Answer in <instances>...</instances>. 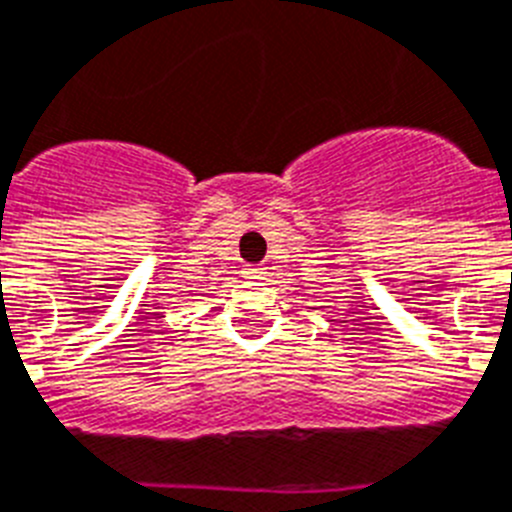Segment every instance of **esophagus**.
<instances>
[{"label": "esophagus", "instance_id": "obj_1", "mask_svg": "<svg viewBox=\"0 0 512 512\" xmlns=\"http://www.w3.org/2000/svg\"><path fill=\"white\" fill-rule=\"evenodd\" d=\"M244 278H247V281H265V268H260V265L244 268Z\"/></svg>", "mask_w": 512, "mask_h": 512}]
</instances>
